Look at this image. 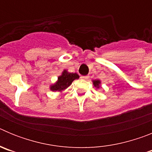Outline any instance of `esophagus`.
Returning <instances> with one entry per match:
<instances>
[{"instance_id":"obj_1","label":"esophagus","mask_w":152,"mask_h":152,"mask_svg":"<svg viewBox=\"0 0 152 152\" xmlns=\"http://www.w3.org/2000/svg\"><path fill=\"white\" fill-rule=\"evenodd\" d=\"M81 79H83V80H88V79H89V76L88 75H85V76H81Z\"/></svg>"}]
</instances>
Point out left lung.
Segmentation results:
<instances>
[{"label":"left lung","mask_w":152,"mask_h":152,"mask_svg":"<svg viewBox=\"0 0 152 152\" xmlns=\"http://www.w3.org/2000/svg\"><path fill=\"white\" fill-rule=\"evenodd\" d=\"M93 84H94V85L96 87V88H100V80H94V81H93Z\"/></svg>","instance_id":"8db88e82"}]
</instances>
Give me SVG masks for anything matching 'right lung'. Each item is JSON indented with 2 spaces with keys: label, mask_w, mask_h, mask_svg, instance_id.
Segmentation results:
<instances>
[{
  "label": "right lung",
  "mask_w": 152,
  "mask_h": 152,
  "mask_svg": "<svg viewBox=\"0 0 152 152\" xmlns=\"http://www.w3.org/2000/svg\"><path fill=\"white\" fill-rule=\"evenodd\" d=\"M79 75L76 73H69L64 70L62 75L58 77L57 82L50 87V90L52 91H61L68 88L72 81L75 79H78Z\"/></svg>",
  "instance_id": "right-lung-1"
}]
</instances>
